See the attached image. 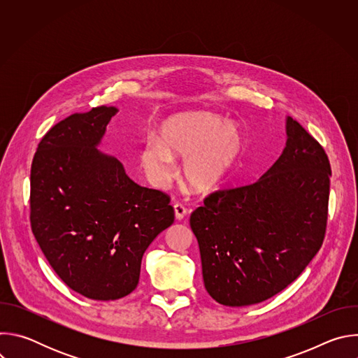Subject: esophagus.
I'll list each match as a JSON object with an SVG mask.
<instances>
[{"label": "esophagus", "mask_w": 358, "mask_h": 358, "mask_svg": "<svg viewBox=\"0 0 358 358\" xmlns=\"http://www.w3.org/2000/svg\"><path fill=\"white\" fill-rule=\"evenodd\" d=\"M174 213H176V220H178V221H181L187 217V208L180 202L174 203Z\"/></svg>", "instance_id": "obj_1"}]
</instances>
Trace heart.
I'll use <instances>...</instances> for the list:
<instances>
[{"instance_id": "obj_1", "label": "heart", "mask_w": 358, "mask_h": 358, "mask_svg": "<svg viewBox=\"0 0 358 358\" xmlns=\"http://www.w3.org/2000/svg\"><path fill=\"white\" fill-rule=\"evenodd\" d=\"M243 150L238 124L210 113H184L170 117L160 129V140L148 137L140 150V164L156 187L174 176V160L185 159L182 176L201 194L221 187Z\"/></svg>"}]
</instances>
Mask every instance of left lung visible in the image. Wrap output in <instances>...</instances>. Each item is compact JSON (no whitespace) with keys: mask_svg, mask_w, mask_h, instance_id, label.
I'll use <instances>...</instances> for the list:
<instances>
[{"mask_svg":"<svg viewBox=\"0 0 358 358\" xmlns=\"http://www.w3.org/2000/svg\"><path fill=\"white\" fill-rule=\"evenodd\" d=\"M286 136L280 157L257 182L215 191L191 214L203 286L224 306L241 308L275 296L322 248L329 157L292 117Z\"/></svg>","mask_w":358,"mask_h":358,"instance_id":"1","label":"left lung"}]
</instances>
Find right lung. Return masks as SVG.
<instances>
[{
	"label": "right lung",
	"instance_id": "1",
	"mask_svg": "<svg viewBox=\"0 0 358 358\" xmlns=\"http://www.w3.org/2000/svg\"><path fill=\"white\" fill-rule=\"evenodd\" d=\"M116 113L99 106L64 119L31 166L32 234L57 275L93 300L131 293L145 249L174 222L167 194L136 184L97 150Z\"/></svg>",
	"mask_w": 358,
	"mask_h": 358
}]
</instances>
